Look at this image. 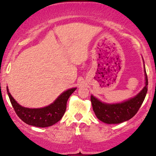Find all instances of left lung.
<instances>
[{"instance_id": "8db88e82", "label": "left lung", "mask_w": 156, "mask_h": 156, "mask_svg": "<svg viewBox=\"0 0 156 156\" xmlns=\"http://www.w3.org/2000/svg\"><path fill=\"white\" fill-rule=\"evenodd\" d=\"M145 86L135 97L122 103H107L100 101L97 97L90 96L93 110L97 119L106 124H119L133 118L140 108L148 90V78L145 65Z\"/></svg>"}]
</instances>
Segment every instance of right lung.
Listing matches in <instances>:
<instances>
[{
	"label": "right lung",
	"instance_id": "add662e5",
	"mask_svg": "<svg viewBox=\"0 0 156 156\" xmlns=\"http://www.w3.org/2000/svg\"><path fill=\"white\" fill-rule=\"evenodd\" d=\"M76 89L77 87H73L64 91L49 106L31 108L23 107L19 104L12 97L7 87L10 103L19 118L27 125L38 127L52 126L62 119L66 109V103L69 97Z\"/></svg>",
	"mask_w": 156,
	"mask_h": 156
}]
</instances>
